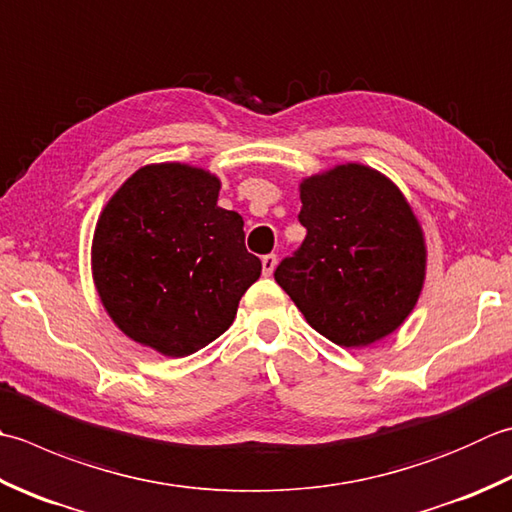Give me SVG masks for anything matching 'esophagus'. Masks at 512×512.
Segmentation results:
<instances>
[{
	"instance_id": "1",
	"label": "esophagus",
	"mask_w": 512,
	"mask_h": 512,
	"mask_svg": "<svg viewBox=\"0 0 512 512\" xmlns=\"http://www.w3.org/2000/svg\"><path fill=\"white\" fill-rule=\"evenodd\" d=\"M275 266H277V255H264L262 257V270H264V275L268 277V275H273V270H275Z\"/></svg>"
}]
</instances>
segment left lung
Instances as JSON below:
<instances>
[{
	"label": "left lung",
	"mask_w": 512,
	"mask_h": 512,
	"mask_svg": "<svg viewBox=\"0 0 512 512\" xmlns=\"http://www.w3.org/2000/svg\"><path fill=\"white\" fill-rule=\"evenodd\" d=\"M306 239L275 268L319 335L344 348L377 342L404 322L424 284L426 246L399 188L362 164L299 186Z\"/></svg>",
	"instance_id": "1"
}]
</instances>
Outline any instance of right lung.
Here are the masks:
<instances>
[{
	"label": "right lung",
	"mask_w": 512,
	"mask_h": 512,
	"mask_svg": "<svg viewBox=\"0 0 512 512\" xmlns=\"http://www.w3.org/2000/svg\"><path fill=\"white\" fill-rule=\"evenodd\" d=\"M219 179L202 168H139L99 217L93 277L113 322L135 342L186 357L226 333L262 275L244 219L217 206Z\"/></svg>",
	"instance_id": "right-lung-1"
}]
</instances>
